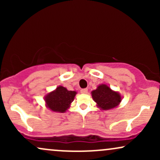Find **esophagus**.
<instances>
[{
	"instance_id": "1",
	"label": "esophagus",
	"mask_w": 160,
	"mask_h": 160,
	"mask_svg": "<svg viewBox=\"0 0 160 160\" xmlns=\"http://www.w3.org/2000/svg\"><path fill=\"white\" fill-rule=\"evenodd\" d=\"M80 92L82 93V94H86L88 92V89H82L80 90Z\"/></svg>"
}]
</instances>
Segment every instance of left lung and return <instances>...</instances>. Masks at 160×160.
<instances>
[{
  "instance_id": "1",
  "label": "left lung",
  "mask_w": 160,
  "mask_h": 160,
  "mask_svg": "<svg viewBox=\"0 0 160 160\" xmlns=\"http://www.w3.org/2000/svg\"><path fill=\"white\" fill-rule=\"evenodd\" d=\"M92 99L96 102L97 107L102 111H108L117 108L122 101L118 92L112 90L106 84H101L91 92Z\"/></svg>"
}]
</instances>
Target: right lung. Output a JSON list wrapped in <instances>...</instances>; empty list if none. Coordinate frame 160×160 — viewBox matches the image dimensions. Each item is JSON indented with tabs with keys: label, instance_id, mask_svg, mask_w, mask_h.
Here are the masks:
<instances>
[{
	"label": "right lung",
	"instance_id": "add662e5",
	"mask_svg": "<svg viewBox=\"0 0 160 160\" xmlns=\"http://www.w3.org/2000/svg\"><path fill=\"white\" fill-rule=\"evenodd\" d=\"M76 91H68L65 87L58 86L44 97L46 106L50 111L57 113H65L74 101Z\"/></svg>",
	"mask_w": 160,
	"mask_h": 160
}]
</instances>
